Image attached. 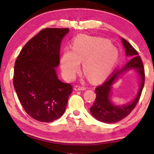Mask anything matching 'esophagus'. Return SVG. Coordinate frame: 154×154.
I'll return each instance as SVG.
<instances>
[{"mask_svg": "<svg viewBox=\"0 0 154 154\" xmlns=\"http://www.w3.org/2000/svg\"><path fill=\"white\" fill-rule=\"evenodd\" d=\"M75 89L76 91H85L86 90V88L85 87H82V86H75Z\"/></svg>", "mask_w": 154, "mask_h": 154, "instance_id": "obj_1", "label": "esophagus"}]
</instances>
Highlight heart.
I'll return each instance as SVG.
<instances>
[{"instance_id": "obj_1", "label": "heart", "mask_w": 154, "mask_h": 154, "mask_svg": "<svg viewBox=\"0 0 154 154\" xmlns=\"http://www.w3.org/2000/svg\"><path fill=\"white\" fill-rule=\"evenodd\" d=\"M118 51L106 39L79 35L72 42V50L65 48L60 59L63 77L72 80L82 62L83 71L93 82L106 76L118 60Z\"/></svg>"}]
</instances>
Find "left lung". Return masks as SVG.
I'll list each match as a JSON object with an SVG mask.
<instances>
[{
  "label": "left lung",
  "mask_w": 154,
  "mask_h": 154,
  "mask_svg": "<svg viewBox=\"0 0 154 154\" xmlns=\"http://www.w3.org/2000/svg\"><path fill=\"white\" fill-rule=\"evenodd\" d=\"M127 57L130 59L122 69L114 71L110 77L100 86L95 88L96 93L94 103L90 108L92 116L98 121L104 123H115L120 121L133 110L137 103L142 93L145 82L144 67L138 53L127 41L121 38ZM134 70L139 75V90L135 98L131 102L125 104H116L111 100L112 85L123 73Z\"/></svg>",
  "instance_id": "obj_1"
}]
</instances>
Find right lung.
<instances>
[{
    "label": "right lung",
    "mask_w": 154,
    "mask_h": 154,
    "mask_svg": "<svg viewBox=\"0 0 154 154\" xmlns=\"http://www.w3.org/2000/svg\"><path fill=\"white\" fill-rule=\"evenodd\" d=\"M68 28H45L23 47L16 60L14 86L29 116L42 122H51L66 110L72 86L59 79L61 40Z\"/></svg>",
    "instance_id": "obj_1"
}]
</instances>
